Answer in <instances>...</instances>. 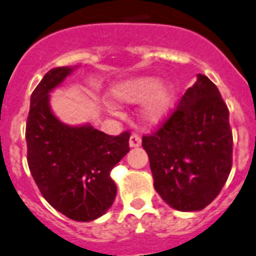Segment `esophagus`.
<instances>
[{
  "label": "esophagus",
  "instance_id": "34e87169",
  "mask_svg": "<svg viewBox=\"0 0 256 256\" xmlns=\"http://www.w3.org/2000/svg\"><path fill=\"white\" fill-rule=\"evenodd\" d=\"M128 143H130V147H139L140 144H142V139H140V136L136 134H132V136H130V140H128Z\"/></svg>",
  "mask_w": 256,
  "mask_h": 256
}]
</instances>
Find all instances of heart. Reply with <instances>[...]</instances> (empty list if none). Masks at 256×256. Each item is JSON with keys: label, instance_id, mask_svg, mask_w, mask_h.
I'll return each mask as SVG.
<instances>
[{"label": "heart", "instance_id": "obj_1", "mask_svg": "<svg viewBox=\"0 0 256 256\" xmlns=\"http://www.w3.org/2000/svg\"><path fill=\"white\" fill-rule=\"evenodd\" d=\"M113 97L121 104H140L146 101L140 110L143 122L150 126L163 124L175 108V90L171 85L162 84L155 78H139L126 80L113 89ZM112 113L117 108L108 105Z\"/></svg>", "mask_w": 256, "mask_h": 256}]
</instances>
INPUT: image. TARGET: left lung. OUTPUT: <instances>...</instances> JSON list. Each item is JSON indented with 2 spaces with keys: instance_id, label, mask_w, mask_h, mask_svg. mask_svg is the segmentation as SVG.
<instances>
[{
  "instance_id": "1",
  "label": "left lung",
  "mask_w": 256,
  "mask_h": 256,
  "mask_svg": "<svg viewBox=\"0 0 256 256\" xmlns=\"http://www.w3.org/2000/svg\"><path fill=\"white\" fill-rule=\"evenodd\" d=\"M154 186L171 208L196 212L221 192L232 164L229 109L205 74L156 132L144 135Z\"/></svg>"
}]
</instances>
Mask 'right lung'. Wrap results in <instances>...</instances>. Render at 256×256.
<instances>
[{
  "mask_svg": "<svg viewBox=\"0 0 256 256\" xmlns=\"http://www.w3.org/2000/svg\"><path fill=\"white\" fill-rule=\"evenodd\" d=\"M74 70H48L34 89L26 124L27 163L42 196L74 221L106 213L117 194L110 171L130 151V132L113 136L90 124L68 126L55 117L50 92Z\"/></svg>",
  "mask_w": 256,
  "mask_h": 256,
  "instance_id": "1",
  "label": "right lung"
}]
</instances>
